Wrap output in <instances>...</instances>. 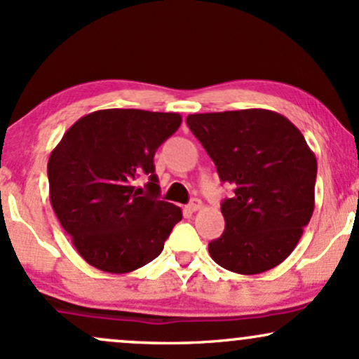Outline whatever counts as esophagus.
I'll use <instances>...</instances> for the list:
<instances>
[{"instance_id":"obj_1","label":"esophagus","mask_w":359,"mask_h":359,"mask_svg":"<svg viewBox=\"0 0 359 359\" xmlns=\"http://www.w3.org/2000/svg\"><path fill=\"white\" fill-rule=\"evenodd\" d=\"M201 208H203V203H201L199 199H192L191 203L187 204V211H189V212H196V211H199Z\"/></svg>"}]
</instances>
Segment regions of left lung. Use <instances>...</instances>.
Here are the masks:
<instances>
[{
  "mask_svg": "<svg viewBox=\"0 0 359 359\" xmlns=\"http://www.w3.org/2000/svg\"><path fill=\"white\" fill-rule=\"evenodd\" d=\"M194 137L234 194L221 204L226 229L209 243L222 269L257 275L294 251L314 212L317 160L299 128L270 109L189 114Z\"/></svg>",
  "mask_w": 359,
  "mask_h": 359,
  "instance_id": "1",
  "label": "left lung"
}]
</instances>
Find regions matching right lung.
<instances>
[{
    "instance_id": "right-lung-1",
    "label": "right lung",
    "mask_w": 359,
    "mask_h": 359,
    "mask_svg": "<svg viewBox=\"0 0 359 359\" xmlns=\"http://www.w3.org/2000/svg\"><path fill=\"white\" fill-rule=\"evenodd\" d=\"M182 116L143 109H101L77 119L48 158V192L62 228L94 269L128 273L162 253L182 219L177 205L156 199V148ZM151 175L149 194L134 187Z\"/></svg>"
}]
</instances>
